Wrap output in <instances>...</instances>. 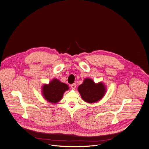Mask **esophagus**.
<instances>
[{
    "label": "esophagus",
    "mask_w": 149,
    "mask_h": 149,
    "mask_svg": "<svg viewBox=\"0 0 149 149\" xmlns=\"http://www.w3.org/2000/svg\"><path fill=\"white\" fill-rule=\"evenodd\" d=\"M71 88L73 89H75V88H76V84H75V83H74V84H71Z\"/></svg>",
    "instance_id": "esophagus-1"
}]
</instances>
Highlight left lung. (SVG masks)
<instances>
[{"label": "left lung", "mask_w": 149, "mask_h": 149, "mask_svg": "<svg viewBox=\"0 0 149 149\" xmlns=\"http://www.w3.org/2000/svg\"><path fill=\"white\" fill-rule=\"evenodd\" d=\"M78 90L82 100L88 103H95L104 96L106 93V86L102 82L95 84L90 78H85Z\"/></svg>", "instance_id": "1"}]
</instances>
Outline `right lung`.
<instances>
[{
	"mask_svg": "<svg viewBox=\"0 0 149 149\" xmlns=\"http://www.w3.org/2000/svg\"><path fill=\"white\" fill-rule=\"evenodd\" d=\"M69 89L68 85L53 79L48 84H44L42 88V94L44 99L52 104H57L63 98L64 93Z\"/></svg>",
	"mask_w": 149,
	"mask_h": 149,
	"instance_id": "obj_1",
	"label": "right lung"
}]
</instances>
